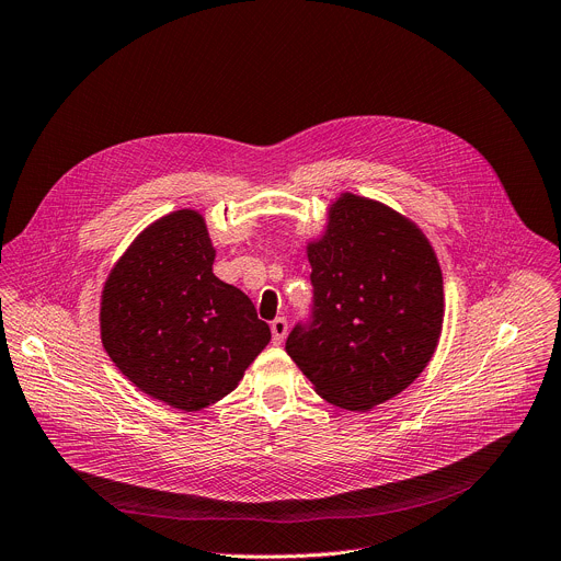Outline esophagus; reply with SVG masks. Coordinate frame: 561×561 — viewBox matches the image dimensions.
Instances as JSON below:
<instances>
[{"mask_svg": "<svg viewBox=\"0 0 561 561\" xmlns=\"http://www.w3.org/2000/svg\"><path fill=\"white\" fill-rule=\"evenodd\" d=\"M285 334H287V319H283V317L274 319L272 321V339H274V343H283Z\"/></svg>", "mask_w": 561, "mask_h": 561, "instance_id": "obj_1", "label": "esophagus"}]
</instances>
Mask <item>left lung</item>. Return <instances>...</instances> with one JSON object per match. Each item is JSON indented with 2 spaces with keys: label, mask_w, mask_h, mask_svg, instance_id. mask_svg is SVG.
<instances>
[{
  "label": "left lung",
  "mask_w": 561,
  "mask_h": 561,
  "mask_svg": "<svg viewBox=\"0 0 561 561\" xmlns=\"http://www.w3.org/2000/svg\"><path fill=\"white\" fill-rule=\"evenodd\" d=\"M308 257L312 308L291 328L287 355L334 407L391 400L438 346L445 296L434 249L393 208L346 193Z\"/></svg>",
  "instance_id": "8db88e82"
}]
</instances>
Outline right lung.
<instances>
[{
	"label": "right lung",
	"mask_w": 561,
	"mask_h": 561,
	"mask_svg": "<svg viewBox=\"0 0 561 561\" xmlns=\"http://www.w3.org/2000/svg\"><path fill=\"white\" fill-rule=\"evenodd\" d=\"M204 218L175 210L150 225L112 270L101 339L139 389L182 411L231 393L270 339L251 298L213 274Z\"/></svg>",
	"instance_id": "obj_1"
}]
</instances>
